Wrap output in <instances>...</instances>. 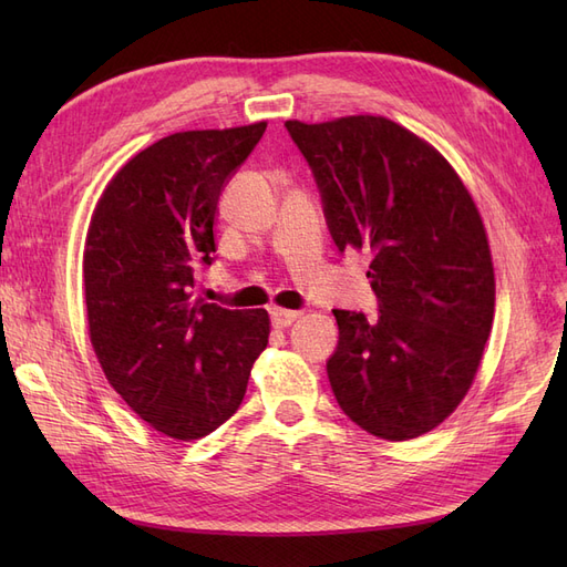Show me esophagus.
Listing matches in <instances>:
<instances>
[{
  "mask_svg": "<svg viewBox=\"0 0 567 567\" xmlns=\"http://www.w3.org/2000/svg\"><path fill=\"white\" fill-rule=\"evenodd\" d=\"M271 323L277 326V329H286V326L293 323L302 312L298 310H284V307H271Z\"/></svg>",
  "mask_w": 567,
  "mask_h": 567,
  "instance_id": "1",
  "label": "esophagus"
}]
</instances>
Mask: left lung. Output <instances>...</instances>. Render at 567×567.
Returning <instances> with one entry per match:
<instances>
[{
	"label": "left lung",
	"mask_w": 567,
	"mask_h": 567,
	"mask_svg": "<svg viewBox=\"0 0 567 567\" xmlns=\"http://www.w3.org/2000/svg\"><path fill=\"white\" fill-rule=\"evenodd\" d=\"M340 252L371 255L379 319L333 310L326 364L362 431L404 442L466 398L494 319V265L477 205L442 153L383 115L286 120Z\"/></svg>",
	"instance_id": "obj_1"
}]
</instances>
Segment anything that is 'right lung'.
Segmentation results:
<instances>
[{"label":"right lung","mask_w":567,"mask_h":567,"mask_svg":"<svg viewBox=\"0 0 567 567\" xmlns=\"http://www.w3.org/2000/svg\"><path fill=\"white\" fill-rule=\"evenodd\" d=\"M267 123L188 130L132 156L106 184L82 255L94 354L136 416L192 442L241 406L267 348V310L194 298V267L213 265L217 200Z\"/></svg>","instance_id":"obj_1"}]
</instances>
